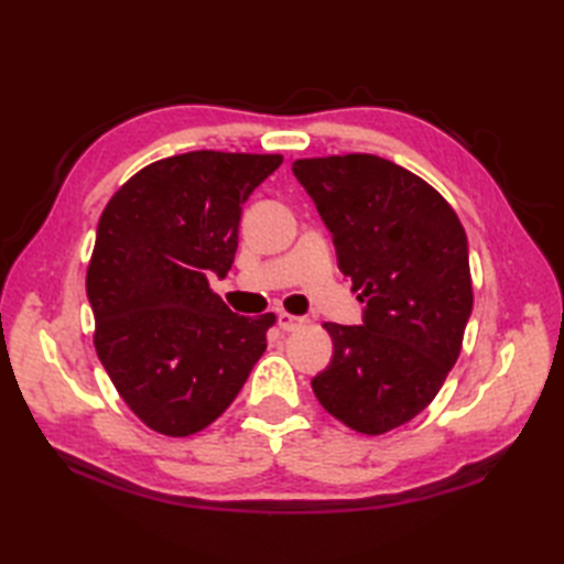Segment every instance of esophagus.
<instances>
[{
  "mask_svg": "<svg viewBox=\"0 0 564 564\" xmlns=\"http://www.w3.org/2000/svg\"><path fill=\"white\" fill-rule=\"evenodd\" d=\"M303 317H295V315H289V313H279V327L283 332H293L297 327H303Z\"/></svg>",
  "mask_w": 564,
  "mask_h": 564,
  "instance_id": "34e87169",
  "label": "esophagus"
}]
</instances>
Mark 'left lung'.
Returning <instances> with one entry per match:
<instances>
[{"instance_id": "1", "label": "left lung", "mask_w": 564, "mask_h": 564, "mask_svg": "<svg viewBox=\"0 0 564 564\" xmlns=\"http://www.w3.org/2000/svg\"><path fill=\"white\" fill-rule=\"evenodd\" d=\"M293 174L366 303L361 327L325 325L334 351L313 390L349 429L386 434L426 410L458 361L473 313L465 230L436 188L376 154L297 160Z\"/></svg>"}]
</instances>
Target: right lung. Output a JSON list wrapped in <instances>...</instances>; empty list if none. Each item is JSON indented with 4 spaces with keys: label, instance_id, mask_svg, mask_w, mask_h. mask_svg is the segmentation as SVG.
Returning a JSON list of instances; mask_svg holds the SVG:
<instances>
[{
    "label": "right lung",
    "instance_id": "obj_1",
    "mask_svg": "<svg viewBox=\"0 0 564 564\" xmlns=\"http://www.w3.org/2000/svg\"><path fill=\"white\" fill-rule=\"evenodd\" d=\"M281 154L198 150L152 162L104 208L87 269L94 346L150 429L213 424L267 349L273 315L242 317L210 291L232 269L242 203Z\"/></svg>",
    "mask_w": 564,
    "mask_h": 564
}]
</instances>
